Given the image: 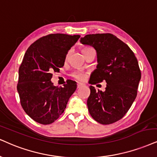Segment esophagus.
<instances>
[{
  "instance_id": "esophagus-1",
  "label": "esophagus",
  "mask_w": 157,
  "mask_h": 157,
  "mask_svg": "<svg viewBox=\"0 0 157 157\" xmlns=\"http://www.w3.org/2000/svg\"><path fill=\"white\" fill-rule=\"evenodd\" d=\"M82 86H84V84H82V83H78L77 84V88H80Z\"/></svg>"
}]
</instances>
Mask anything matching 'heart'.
Wrapping results in <instances>:
<instances>
[{"instance_id":"heart-1","label":"heart","mask_w":157,"mask_h":157,"mask_svg":"<svg viewBox=\"0 0 157 157\" xmlns=\"http://www.w3.org/2000/svg\"><path fill=\"white\" fill-rule=\"evenodd\" d=\"M90 49H91V48H88V47L83 48V49H82V53L84 54V52H87L88 50H90ZM67 57H68V54H67V55L66 59L67 58ZM72 75L73 78L76 79V80H78V81H82L83 79H84V74H82V73H78V72L73 73H72V75Z\"/></svg>"}]
</instances>
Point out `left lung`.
Here are the masks:
<instances>
[{"label": "left lung", "instance_id": "8db88e82", "mask_svg": "<svg viewBox=\"0 0 157 157\" xmlns=\"http://www.w3.org/2000/svg\"><path fill=\"white\" fill-rule=\"evenodd\" d=\"M80 41L97 52L98 64L90 83H107L105 92L90 86L89 112L102 124L116 122L127 113L136 98L141 78L138 59L130 48L113 34L86 35Z\"/></svg>", "mask_w": 157, "mask_h": 157}]
</instances>
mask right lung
Returning <instances> with one entry per match:
<instances>
[{"label": "right lung", "instance_id": "right-lung-1", "mask_svg": "<svg viewBox=\"0 0 157 157\" xmlns=\"http://www.w3.org/2000/svg\"><path fill=\"white\" fill-rule=\"evenodd\" d=\"M79 38L78 35L49 34L36 40L25 52L19 68L17 91L25 113L36 122L53 123L76 90L74 81H67L59 87L51 79L52 71L59 72L63 67L67 52Z\"/></svg>", "mask_w": 157, "mask_h": 157}]
</instances>
